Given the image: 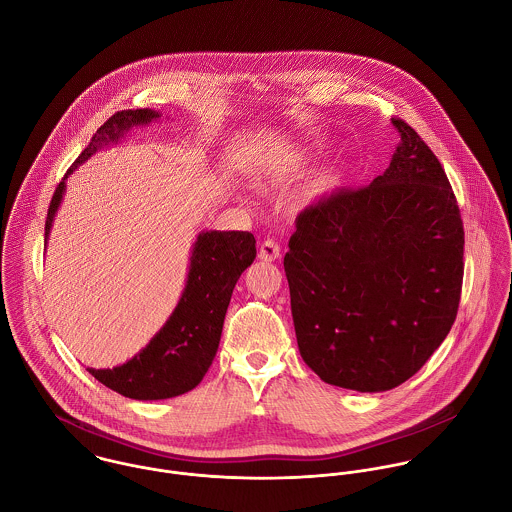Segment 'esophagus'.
I'll return each mask as SVG.
<instances>
[{"instance_id": "obj_1", "label": "esophagus", "mask_w": 512, "mask_h": 512, "mask_svg": "<svg viewBox=\"0 0 512 512\" xmlns=\"http://www.w3.org/2000/svg\"><path fill=\"white\" fill-rule=\"evenodd\" d=\"M280 254H282V248H280V244H278L276 238H270V236H268V238L262 240L260 250H258L260 260H264V262H274V260L280 258Z\"/></svg>"}]
</instances>
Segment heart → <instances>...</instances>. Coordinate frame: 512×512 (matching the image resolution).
<instances>
[{"mask_svg":"<svg viewBox=\"0 0 512 512\" xmlns=\"http://www.w3.org/2000/svg\"><path fill=\"white\" fill-rule=\"evenodd\" d=\"M325 185H333V181H327V183H325Z\"/></svg>","mask_w":512,"mask_h":512,"instance_id":"obj_1","label":"heart"}]
</instances>
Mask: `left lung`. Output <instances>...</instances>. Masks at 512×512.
<instances>
[{
  "label": "left lung",
  "mask_w": 512,
  "mask_h": 512,
  "mask_svg": "<svg viewBox=\"0 0 512 512\" xmlns=\"http://www.w3.org/2000/svg\"><path fill=\"white\" fill-rule=\"evenodd\" d=\"M370 185L337 189L295 219L284 270L301 359L323 382L382 392L414 376L461 299L463 220L418 132Z\"/></svg>",
  "instance_id": "obj_1"
}]
</instances>
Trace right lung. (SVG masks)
I'll list each match as a JSON object with an SVG mask.
<instances>
[{"instance_id":"right-lung-1","label":"right lung","mask_w":512,"mask_h":512,"mask_svg":"<svg viewBox=\"0 0 512 512\" xmlns=\"http://www.w3.org/2000/svg\"><path fill=\"white\" fill-rule=\"evenodd\" d=\"M159 118L149 108L122 110L110 116L76 157L65 179L96 149L116 142L132 126ZM65 179L57 185L45 222V238L61 205ZM256 258V240L250 232H201L193 246L183 295L144 351L116 368H88L110 390L134 400H163L193 390L207 374L219 349L224 315L240 274Z\"/></svg>"}]
</instances>
